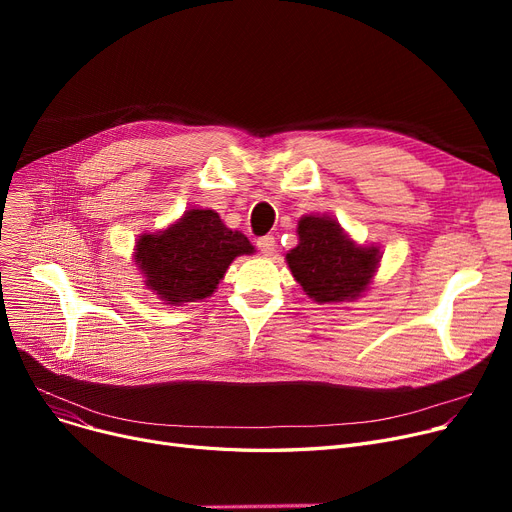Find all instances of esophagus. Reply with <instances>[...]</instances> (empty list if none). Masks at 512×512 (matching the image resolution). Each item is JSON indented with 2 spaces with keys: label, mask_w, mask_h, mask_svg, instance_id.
Listing matches in <instances>:
<instances>
[{
  "label": "esophagus",
  "mask_w": 512,
  "mask_h": 512,
  "mask_svg": "<svg viewBox=\"0 0 512 512\" xmlns=\"http://www.w3.org/2000/svg\"><path fill=\"white\" fill-rule=\"evenodd\" d=\"M257 247L263 255H272L276 251V238L274 236H261V238H257Z\"/></svg>",
  "instance_id": "34e87169"
}]
</instances>
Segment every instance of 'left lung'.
Here are the masks:
<instances>
[{"label":"left lung","instance_id":"left-lung-1","mask_svg":"<svg viewBox=\"0 0 512 512\" xmlns=\"http://www.w3.org/2000/svg\"><path fill=\"white\" fill-rule=\"evenodd\" d=\"M299 245L286 253L290 272L317 303L355 301L380 263L378 247H363L328 215H303Z\"/></svg>","mask_w":512,"mask_h":512}]
</instances>
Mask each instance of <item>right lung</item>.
Returning a JSON list of instances; mask_svg holds the SVG:
<instances>
[{"label":"right lung","mask_w":512,"mask_h":512,"mask_svg":"<svg viewBox=\"0 0 512 512\" xmlns=\"http://www.w3.org/2000/svg\"><path fill=\"white\" fill-rule=\"evenodd\" d=\"M255 253L249 238L224 226L213 209H188L155 234H141L134 249L145 286L168 305L211 297L238 255Z\"/></svg>","instance_id":"right-lung-1"}]
</instances>
